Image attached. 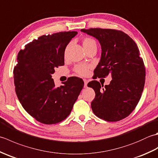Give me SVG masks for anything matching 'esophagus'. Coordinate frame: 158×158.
Wrapping results in <instances>:
<instances>
[{
  "instance_id": "esophagus-1",
  "label": "esophagus",
  "mask_w": 158,
  "mask_h": 158,
  "mask_svg": "<svg viewBox=\"0 0 158 158\" xmlns=\"http://www.w3.org/2000/svg\"><path fill=\"white\" fill-rule=\"evenodd\" d=\"M83 81H84V87L85 88V87H87V85H88V81L87 79H83Z\"/></svg>"
}]
</instances>
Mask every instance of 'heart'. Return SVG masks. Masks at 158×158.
Here are the masks:
<instances>
[{
  "mask_svg": "<svg viewBox=\"0 0 158 158\" xmlns=\"http://www.w3.org/2000/svg\"><path fill=\"white\" fill-rule=\"evenodd\" d=\"M82 45L85 49V51H88V49L94 48H97L96 41L90 37L83 38L82 40ZM90 68H91V66L89 65L79 64L75 66V68H74V71L80 76H86L87 75H88Z\"/></svg>",
  "mask_w": 158,
  "mask_h": 158,
  "instance_id": "1",
  "label": "heart"
}]
</instances>
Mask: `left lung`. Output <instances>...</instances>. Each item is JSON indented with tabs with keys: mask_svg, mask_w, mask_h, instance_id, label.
<instances>
[{
	"mask_svg": "<svg viewBox=\"0 0 158 158\" xmlns=\"http://www.w3.org/2000/svg\"><path fill=\"white\" fill-rule=\"evenodd\" d=\"M95 37L102 53L94 73L95 79L111 75L109 85L94 80L88 86L95 91L91 103L94 113L107 122H117L128 116L139 102L145 82V67L134 40L115 29H81Z\"/></svg>",
	"mask_w": 158,
	"mask_h": 158,
	"instance_id": "left-lung-1",
	"label": "left lung"
}]
</instances>
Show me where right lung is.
I'll use <instances>...</instances> for the list:
<instances>
[{
  "instance_id": "1",
  "label": "right lung",
  "mask_w": 158,
  "mask_h": 158,
  "mask_svg": "<svg viewBox=\"0 0 158 158\" xmlns=\"http://www.w3.org/2000/svg\"><path fill=\"white\" fill-rule=\"evenodd\" d=\"M76 31L43 35L25 45L13 69L15 89L23 108L44 124H55L68 117L84 85L71 77L56 88L52 74L64 64V51Z\"/></svg>"
}]
</instances>
